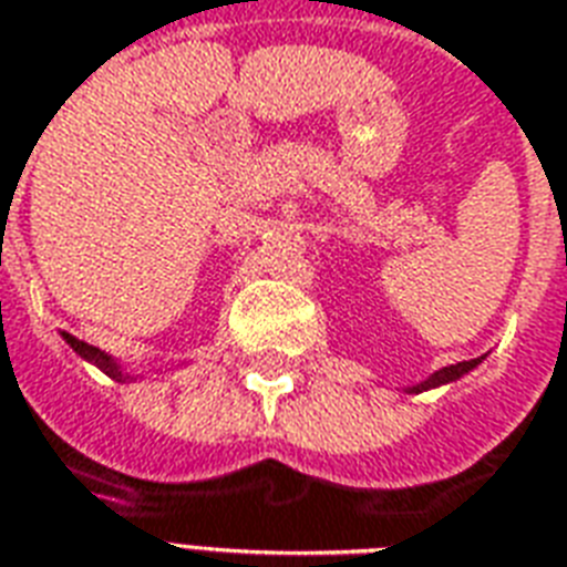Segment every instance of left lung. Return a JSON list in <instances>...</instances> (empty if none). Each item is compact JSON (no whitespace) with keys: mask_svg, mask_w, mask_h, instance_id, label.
I'll return each mask as SVG.
<instances>
[{"mask_svg":"<svg viewBox=\"0 0 567 567\" xmlns=\"http://www.w3.org/2000/svg\"><path fill=\"white\" fill-rule=\"evenodd\" d=\"M481 359H472V361H457V364H449V368H442L436 370L433 377H427L424 382H419V385H412V389H406L410 394H421V391H427V389H436V385H445V382H454V380H461L463 373H470L472 368H478Z\"/></svg>","mask_w":567,"mask_h":567,"instance_id":"obj_1","label":"left lung"}]
</instances>
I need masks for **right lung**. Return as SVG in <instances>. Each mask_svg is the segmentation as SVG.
<instances>
[{
  "mask_svg": "<svg viewBox=\"0 0 567 567\" xmlns=\"http://www.w3.org/2000/svg\"><path fill=\"white\" fill-rule=\"evenodd\" d=\"M62 338L68 340V347L74 349V352H76V355H80V359L92 361L95 368L104 370V373H106V377H110V380H116V382L134 380L131 373H125V370H122V364H118V361L110 359V355H106V352H101V349H97V347H89L86 340H76L74 334H62Z\"/></svg>",
  "mask_w": 567,
  "mask_h": 567,
  "instance_id": "add662e5",
  "label": "right lung"
}]
</instances>
